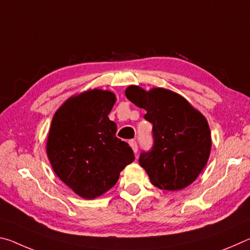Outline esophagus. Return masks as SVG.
I'll return each instance as SVG.
<instances>
[{
	"instance_id": "esophagus-1",
	"label": "esophagus",
	"mask_w": 250,
	"mask_h": 250,
	"mask_svg": "<svg viewBox=\"0 0 250 250\" xmlns=\"http://www.w3.org/2000/svg\"><path fill=\"white\" fill-rule=\"evenodd\" d=\"M129 145L131 146V147H132V150H133L134 153L137 154V152H138V145H137V141H135V140H130V141H129Z\"/></svg>"
}]
</instances>
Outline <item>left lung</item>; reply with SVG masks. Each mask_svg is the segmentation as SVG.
I'll return each instance as SVG.
<instances>
[{
  "instance_id": "1",
  "label": "left lung",
  "mask_w": 250,
  "mask_h": 250,
  "mask_svg": "<svg viewBox=\"0 0 250 250\" xmlns=\"http://www.w3.org/2000/svg\"><path fill=\"white\" fill-rule=\"evenodd\" d=\"M125 96L146 110L145 119L153 125V145L139 158L151 183L167 191L192 184L205 167L211 146L204 116L183 97L163 88L146 91L130 86Z\"/></svg>"
}]
</instances>
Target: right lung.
Listing matches in <instances>:
<instances>
[{
  "label": "right lung",
  "instance_id": "add662e5",
  "mask_svg": "<svg viewBox=\"0 0 250 250\" xmlns=\"http://www.w3.org/2000/svg\"><path fill=\"white\" fill-rule=\"evenodd\" d=\"M115 103L112 92L89 90L67 100L52 120L49 162L59 179L83 198L109 191L134 161L131 146L116 137L117 125L108 118Z\"/></svg>",
  "mask_w": 250,
  "mask_h": 250
}]
</instances>
